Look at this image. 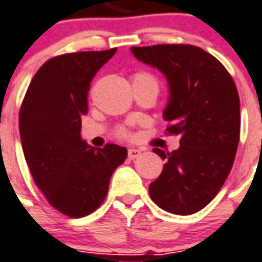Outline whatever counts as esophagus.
<instances>
[{
    "instance_id": "obj_1",
    "label": "esophagus",
    "mask_w": 262,
    "mask_h": 262,
    "mask_svg": "<svg viewBox=\"0 0 262 262\" xmlns=\"http://www.w3.org/2000/svg\"><path fill=\"white\" fill-rule=\"evenodd\" d=\"M140 153H142V151H140L139 149H129V150H127V156H129V159H130V160H135L136 157L140 156Z\"/></svg>"
}]
</instances>
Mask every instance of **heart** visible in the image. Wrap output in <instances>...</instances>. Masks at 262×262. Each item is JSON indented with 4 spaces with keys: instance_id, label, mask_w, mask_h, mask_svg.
Listing matches in <instances>:
<instances>
[{
    "instance_id": "b5f03b06",
    "label": "heart",
    "mask_w": 262,
    "mask_h": 262,
    "mask_svg": "<svg viewBox=\"0 0 262 262\" xmlns=\"http://www.w3.org/2000/svg\"><path fill=\"white\" fill-rule=\"evenodd\" d=\"M132 83H133V86H140V85H150V86H155L157 88V79L149 72H137L132 76ZM118 135L120 137H129L130 136V133L127 129L125 127H120L118 130Z\"/></svg>"
}]
</instances>
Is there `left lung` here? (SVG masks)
Here are the masks:
<instances>
[{
    "instance_id": "obj_1",
    "label": "left lung",
    "mask_w": 262,
    "mask_h": 262,
    "mask_svg": "<svg viewBox=\"0 0 262 262\" xmlns=\"http://www.w3.org/2000/svg\"><path fill=\"white\" fill-rule=\"evenodd\" d=\"M132 54L166 76L163 119L167 132L180 136L177 150L153 149L164 166L150 183V197L171 214L197 213L217 195L233 167L239 140L235 83L221 62L199 47H132Z\"/></svg>"
}]
</instances>
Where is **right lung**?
I'll return each mask as SVG.
<instances>
[{"instance_id": "1", "label": "right lung", "mask_w": 262, "mask_h": 262, "mask_svg": "<svg viewBox=\"0 0 262 262\" xmlns=\"http://www.w3.org/2000/svg\"><path fill=\"white\" fill-rule=\"evenodd\" d=\"M116 48L75 52L45 62L29 83L19 111V136L35 184L68 217H85L102 204L127 149H96L80 136L93 76Z\"/></svg>"}]
</instances>
